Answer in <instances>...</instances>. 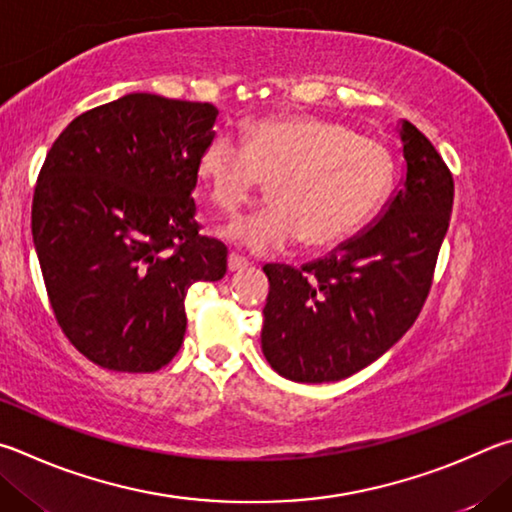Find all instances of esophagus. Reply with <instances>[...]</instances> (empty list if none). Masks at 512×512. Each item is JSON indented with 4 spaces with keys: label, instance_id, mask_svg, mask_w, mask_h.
I'll use <instances>...</instances> for the list:
<instances>
[{
    "label": "esophagus",
    "instance_id": "obj_1",
    "mask_svg": "<svg viewBox=\"0 0 512 512\" xmlns=\"http://www.w3.org/2000/svg\"><path fill=\"white\" fill-rule=\"evenodd\" d=\"M249 265L251 263L247 261V258L236 254V251H231V254H229V272H242V270H247Z\"/></svg>",
    "mask_w": 512,
    "mask_h": 512
}]
</instances>
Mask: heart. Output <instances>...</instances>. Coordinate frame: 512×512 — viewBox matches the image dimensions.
Returning a JSON list of instances; mask_svg holds the SVG:
<instances>
[{
	"mask_svg": "<svg viewBox=\"0 0 512 512\" xmlns=\"http://www.w3.org/2000/svg\"><path fill=\"white\" fill-rule=\"evenodd\" d=\"M209 202L236 213L265 182V209L242 215L227 236L267 251L301 238L308 249L335 247L369 222L391 193L396 161L382 141L319 116H267L249 123L242 143L218 132L197 157Z\"/></svg>",
	"mask_w": 512,
	"mask_h": 512,
	"instance_id": "1",
	"label": "heart"
}]
</instances>
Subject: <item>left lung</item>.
Listing matches in <instances>:
<instances>
[{
	"mask_svg": "<svg viewBox=\"0 0 512 512\" xmlns=\"http://www.w3.org/2000/svg\"><path fill=\"white\" fill-rule=\"evenodd\" d=\"M407 179L378 224L303 267L265 265L261 344L294 382H337L378 360L414 326L450 227L454 179L423 132L400 130Z\"/></svg>",
	"mask_w": 512,
	"mask_h": 512,
	"instance_id": "left-lung-1",
	"label": "left lung"
}]
</instances>
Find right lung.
Returning <instances> with one entry per match:
<instances>
[{
	"label": "right lung",
	"instance_id": "add662e5",
	"mask_svg": "<svg viewBox=\"0 0 512 512\" xmlns=\"http://www.w3.org/2000/svg\"><path fill=\"white\" fill-rule=\"evenodd\" d=\"M211 103L128 94L76 116L33 193V245L53 315L89 362L152 373L177 355L186 290L220 281L227 247L195 220Z\"/></svg>",
	"mask_w": 512,
	"mask_h": 512
}]
</instances>
